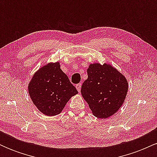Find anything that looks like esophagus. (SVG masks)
Returning a JSON list of instances; mask_svg holds the SVG:
<instances>
[{
    "mask_svg": "<svg viewBox=\"0 0 157 157\" xmlns=\"http://www.w3.org/2000/svg\"><path fill=\"white\" fill-rule=\"evenodd\" d=\"M76 89L77 91H78V92H80L81 91V83H78L76 85Z\"/></svg>",
    "mask_w": 157,
    "mask_h": 157,
    "instance_id": "1",
    "label": "esophagus"
}]
</instances>
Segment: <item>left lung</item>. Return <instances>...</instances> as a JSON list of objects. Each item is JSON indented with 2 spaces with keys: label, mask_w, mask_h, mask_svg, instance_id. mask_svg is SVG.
I'll list each match as a JSON object with an SVG mask.
<instances>
[{
  "label": "left lung",
  "mask_w": 157,
  "mask_h": 157,
  "mask_svg": "<svg viewBox=\"0 0 157 157\" xmlns=\"http://www.w3.org/2000/svg\"><path fill=\"white\" fill-rule=\"evenodd\" d=\"M88 79L81 87V94L97 118H109L123 104L128 89L125 77L109 63L89 65Z\"/></svg>",
  "instance_id": "1"
}]
</instances>
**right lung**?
Here are the masks:
<instances>
[{
	"label": "right lung",
	"instance_id": "right-lung-1",
	"mask_svg": "<svg viewBox=\"0 0 157 157\" xmlns=\"http://www.w3.org/2000/svg\"><path fill=\"white\" fill-rule=\"evenodd\" d=\"M28 91L34 105L48 117L60 113L71 97L78 94L59 62L40 68L29 83Z\"/></svg>",
	"mask_w": 157,
	"mask_h": 157
}]
</instances>
